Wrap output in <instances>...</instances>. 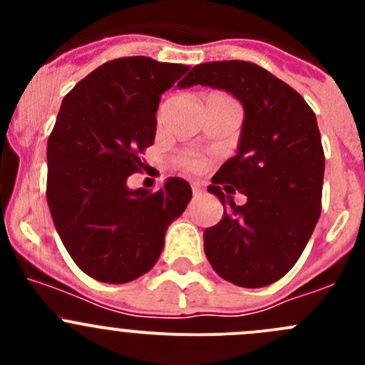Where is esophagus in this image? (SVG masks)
<instances>
[{
    "mask_svg": "<svg viewBox=\"0 0 365 365\" xmlns=\"http://www.w3.org/2000/svg\"><path fill=\"white\" fill-rule=\"evenodd\" d=\"M203 185H201L200 182H196V183H192V192H194V197H200L201 194H203Z\"/></svg>",
    "mask_w": 365,
    "mask_h": 365,
    "instance_id": "34e87169",
    "label": "esophagus"
}]
</instances>
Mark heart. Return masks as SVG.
Returning <instances> with one entry per match:
<instances>
[{"label":"heart","mask_w":365,"mask_h":365,"mask_svg":"<svg viewBox=\"0 0 365 365\" xmlns=\"http://www.w3.org/2000/svg\"><path fill=\"white\" fill-rule=\"evenodd\" d=\"M180 165L189 169V171H200V169L203 168V160L197 155H194V153H183V155L180 157Z\"/></svg>","instance_id":"1"}]
</instances>
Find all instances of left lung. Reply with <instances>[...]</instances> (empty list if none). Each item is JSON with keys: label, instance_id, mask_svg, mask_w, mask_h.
Here are the masks:
<instances>
[{"label": "left lung", "instance_id": "obj_1", "mask_svg": "<svg viewBox=\"0 0 365 365\" xmlns=\"http://www.w3.org/2000/svg\"><path fill=\"white\" fill-rule=\"evenodd\" d=\"M194 84L227 91L244 108L237 155L208 187L224 215L205 230V254L227 282L263 288L292 270L322 213L325 155L316 114L289 84L249 61L196 65L182 88ZM220 185L248 201L235 205Z\"/></svg>", "mask_w": 365, "mask_h": 365}]
</instances>
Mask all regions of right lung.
<instances>
[{"instance_id": "add662e5", "label": "right lung", "mask_w": 365, "mask_h": 365, "mask_svg": "<svg viewBox=\"0 0 365 365\" xmlns=\"http://www.w3.org/2000/svg\"><path fill=\"white\" fill-rule=\"evenodd\" d=\"M187 70L120 58L88 73L61 102L47 141V203L65 249L97 281L123 284L152 270L169 224L192 197L176 176L157 192L127 185L155 139L160 95Z\"/></svg>"}]
</instances>
